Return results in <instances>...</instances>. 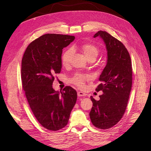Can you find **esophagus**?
<instances>
[{
  "mask_svg": "<svg viewBox=\"0 0 151 151\" xmlns=\"http://www.w3.org/2000/svg\"><path fill=\"white\" fill-rule=\"evenodd\" d=\"M77 95H78V97H84V96L86 95V94L85 93L82 92V91H78L77 93Z\"/></svg>",
  "mask_w": 151,
  "mask_h": 151,
  "instance_id": "obj_1",
  "label": "esophagus"
}]
</instances>
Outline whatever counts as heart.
I'll list each match as a JSON object with an SVG mask.
<instances>
[{
    "mask_svg": "<svg viewBox=\"0 0 151 151\" xmlns=\"http://www.w3.org/2000/svg\"><path fill=\"white\" fill-rule=\"evenodd\" d=\"M82 50L84 52L85 56L88 60L89 59H96L99 55V50L97 47L91 43L85 44L82 47ZM73 54V50L68 49L65 50L63 52L62 55V63L64 66L69 65L70 58ZM89 77L88 76H85L82 74H76L72 79V82L77 85L79 87H82L84 82L86 80H88Z\"/></svg>",
    "mask_w": 151,
    "mask_h": 151,
    "instance_id": "obj_1",
    "label": "heart"
}]
</instances>
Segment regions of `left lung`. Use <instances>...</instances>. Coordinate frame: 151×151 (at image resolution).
<instances>
[{
	"label": "left lung",
	"mask_w": 151,
	"mask_h": 151,
	"mask_svg": "<svg viewBox=\"0 0 151 151\" xmlns=\"http://www.w3.org/2000/svg\"><path fill=\"white\" fill-rule=\"evenodd\" d=\"M107 51V62L96 90L102 91L99 101L91 96L93 106L89 113L91 123L101 129H108L123 117L132 88V69L130 54L121 41L105 31H99Z\"/></svg>",
	"instance_id": "8db88e82"
}]
</instances>
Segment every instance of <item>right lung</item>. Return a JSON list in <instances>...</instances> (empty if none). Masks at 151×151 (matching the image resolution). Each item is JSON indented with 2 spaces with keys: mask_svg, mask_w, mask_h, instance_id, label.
Masks as SVG:
<instances>
[{
  "mask_svg": "<svg viewBox=\"0 0 151 151\" xmlns=\"http://www.w3.org/2000/svg\"><path fill=\"white\" fill-rule=\"evenodd\" d=\"M75 38L43 35L27 47L22 59V85L28 104L38 122L50 130L66 126L77 99L76 91L70 86L60 91L52 88L54 75L62 69V49Z\"/></svg>",
  "mask_w": 151,
  "mask_h": 151,
  "instance_id": "1",
  "label": "right lung"
}]
</instances>
